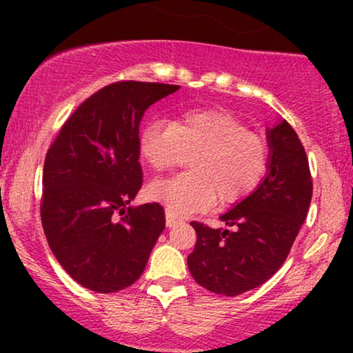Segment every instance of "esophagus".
Returning a JSON list of instances; mask_svg holds the SVG:
<instances>
[{"mask_svg": "<svg viewBox=\"0 0 353 353\" xmlns=\"http://www.w3.org/2000/svg\"><path fill=\"white\" fill-rule=\"evenodd\" d=\"M179 221H181V219L177 217V216H174L172 212H169V210H168V212H165V224H168L169 228H172V225H176Z\"/></svg>", "mask_w": 353, "mask_h": 353, "instance_id": "1", "label": "esophagus"}]
</instances>
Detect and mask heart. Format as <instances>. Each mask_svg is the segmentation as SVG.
<instances>
[{
	"mask_svg": "<svg viewBox=\"0 0 353 353\" xmlns=\"http://www.w3.org/2000/svg\"><path fill=\"white\" fill-rule=\"evenodd\" d=\"M141 159L164 172L192 156V172L149 184L148 194L177 216L244 199L267 169V145L236 114L216 108L190 109L174 123L149 121L137 137Z\"/></svg>",
	"mask_w": 353,
	"mask_h": 353,
	"instance_id": "heart-1",
	"label": "heart"
}]
</instances>
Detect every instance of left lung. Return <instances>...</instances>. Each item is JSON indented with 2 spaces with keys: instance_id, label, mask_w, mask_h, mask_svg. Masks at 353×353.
I'll use <instances>...</instances> for the list:
<instances>
[{
  "instance_id": "left-lung-1",
  "label": "left lung",
  "mask_w": 353,
  "mask_h": 353,
  "mask_svg": "<svg viewBox=\"0 0 353 353\" xmlns=\"http://www.w3.org/2000/svg\"><path fill=\"white\" fill-rule=\"evenodd\" d=\"M264 181L221 221L229 229L190 222L197 234L189 254L190 275L214 294L236 297L269 281L285 262L312 199L305 149L285 119L267 129Z\"/></svg>"
}]
</instances>
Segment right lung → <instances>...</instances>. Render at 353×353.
<instances>
[{"label":"right lung","mask_w":353,"mask_h":353,"mask_svg":"<svg viewBox=\"0 0 353 353\" xmlns=\"http://www.w3.org/2000/svg\"><path fill=\"white\" fill-rule=\"evenodd\" d=\"M177 89L141 81L104 86L72 112L48 149L44 234L63 269L89 290L109 294L134 283L165 228L163 205L129 202L143 185L141 119Z\"/></svg>","instance_id":"add662e5"}]
</instances>
